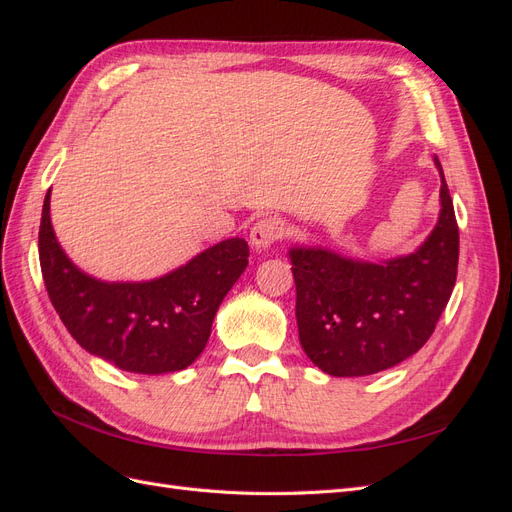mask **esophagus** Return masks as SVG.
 <instances>
[{
	"label": "esophagus",
	"mask_w": 512,
	"mask_h": 512,
	"mask_svg": "<svg viewBox=\"0 0 512 512\" xmlns=\"http://www.w3.org/2000/svg\"><path fill=\"white\" fill-rule=\"evenodd\" d=\"M286 224L280 218H262L250 230V243L256 252H267L269 247L284 239Z\"/></svg>",
	"instance_id": "34e87169"
}]
</instances>
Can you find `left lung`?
<instances>
[{"mask_svg":"<svg viewBox=\"0 0 512 512\" xmlns=\"http://www.w3.org/2000/svg\"><path fill=\"white\" fill-rule=\"evenodd\" d=\"M440 215L414 252L359 260L322 245L288 250L297 284L299 342L324 374H378L421 350L457 280L459 228L440 160Z\"/></svg>","mask_w":512,"mask_h":512,"instance_id":"1","label":"left lung"}]
</instances>
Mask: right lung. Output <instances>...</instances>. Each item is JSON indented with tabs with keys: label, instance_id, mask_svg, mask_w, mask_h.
<instances>
[{
	"label": "right lung",
	"instance_id": "1",
	"mask_svg": "<svg viewBox=\"0 0 512 512\" xmlns=\"http://www.w3.org/2000/svg\"><path fill=\"white\" fill-rule=\"evenodd\" d=\"M40 267L46 292L76 344L132 374L158 376L192 365L205 350L220 303L247 267L250 247L224 239L185 265L147 282H104L81 271L42 205Z\"/></svg>",
	"mask_w": 512,
	"mask_h": 512
}]
</instances>
